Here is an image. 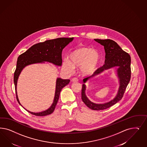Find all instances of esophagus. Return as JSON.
<instances>
[{
    "label": "esophagus",
    "instance_id": "1",
    "mask_svg": "<svg viewBox=\"0 0 147 147\" xmlns=\"http://www.w3.org/2000/svg\"><path fill=\"white\" fill-rule=\"evenodd\" d=\"M72 82H74V83H75V82H78V79L77 78L74 77V78H72Z\"/></svg>",
    "mask_w": 147,
    "mask_h": 147
}]
</instances>
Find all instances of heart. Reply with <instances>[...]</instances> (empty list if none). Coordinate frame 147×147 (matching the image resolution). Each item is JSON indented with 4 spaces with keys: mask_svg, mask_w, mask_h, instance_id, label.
<instances>
[{
    "mask_svg": "<svg viewBox=\"0 0 147 147\" xmlns=\"http://www.w3.org/2000/svg\"><path fill=\"white\" fill-rule=\"evenodd\" d=\"M70 59H65L63 63V67L69 72H72L75 67H81L82 72L85 75L94 71L100 62L99 53L96 50L88 47L78 48L70 53Z\"/></svg>",
    "mask_w": 147,
    "mask_h": 147,
    "instance_id": "heart-1",
    "label": "heart"
}]
</instances>
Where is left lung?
Here are the masks:
<instances>
[{
  "instance_id": "1",
  "label": "left lung",
  "mask_w": 147,
  "mask_h": 147,
  "mask_svg": "<svg viewBox=\"0 0 147 147\" xmlns=\"http://www.w3.org/2000/svg\"><path fill=\"white\" fill-rule=\"evenodd\" d=\"M96 42L103 45L105 52L104 65L98 68L92 75L83 80L82 85V100L90 109L94 110H101L108 109L121 100L131 78V58L127 52H125L116 42L111 39H95ZM115 66L118 67L117 70L120 81V87L118 94L114 99L104 104H96L91 102L86 96V86L84 83L89 78L100 73L105 69Z\"/></svg>"
}]
</instances>
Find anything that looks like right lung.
<instances>
[{
    "label": "right lung",
    "instance_id": "add662e5",
    "mask_svg": "<svg viewBox=\"0 0 147 147\" xmlns=\"http://www.w3.org/2000/svg\"><path fill=\"white\" fill-rule=\"evenodd\" d=\"M73 39L74 38L72 37L58 38L47 40L44 42L37 43L33 45L27 51L19 56L17 59L16 69L14 71L13 81L16 98L20 105H22L19 102L17 92V84L21 71L27 65L44 62H49L56 65L61 66L62 64V50L69 43L72 42ZM70 81L69 80H63L61 78H57L53 102L49 109L40 113H33L27 110L26 111L30 114L37 116H44L52 114L57 105L61 90L65 86L69 83Z\"/></svg>",
    "mask_w": 147,
    "mask_h": 147
}]
</instances>
